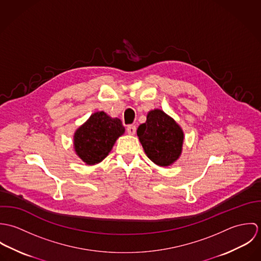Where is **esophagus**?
Returning a JSON list of instances; mask_svg holds the SVG:
<instances>
[{"label": "esophagus", "mask_w": 261, "mask_h": 261, "mask_svg": "<svg viewBox=\"0 0 261 261\" xmlns=\"http://www.w3.org/2000/svg\"><path fill=\"white\" fill-rule=\"evenodd\" d=\"M126 132H127V134H128V135L134 136V135L136 134V132H137V127H136V125H134V124L127 125V127H126Z\"/></svg>", "instance_id": "34e87169"}]
</instances>
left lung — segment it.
Wrapping results in <instances>:
<instances>
[{
  "mask_svg": "<svg viewBox=\"0 0 261 261\" xmlns=\"http://www.w3.org/2000/svg\"><path fill=\"white\" fill-rule=\"evenodd\" d=\"M137 134L146 154L158 166H170L181 155L184 133L171 116L161 110L150 111L147 121L138 127Z\"/></svg>",
  "mask_w": 261,
  "mask_h": 261,
  "instance_id": "left-lung-1",
  "label": "left lung"
}]
</instances>
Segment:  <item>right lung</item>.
<instances>
[{
	"mask_svg": "<svg viewBox=\"0 0 261 261\" xmlns=\"http://www.w3.org/2000/svg\"><path fill=\"white\" fill-rule=\"evenodd\" d=\"M123 133L119 118H112L105 112H94L75 132V152L85 164L95 165L107 158Z\"/></svg>",
	"mask_w": 261,
	"mask_h": 261,
	"instance_id": "add662e5",
	"label": "right lung"
}]
</instances>
